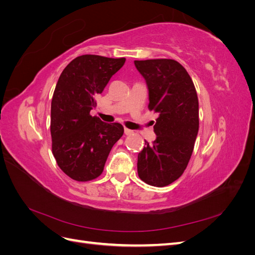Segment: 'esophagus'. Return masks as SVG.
<instances>
[{
    "label": "esophagus",
    "mask_w": 255,
    "mask_h": 255,
    "mask_svg": "<svg viewBox=\"0 0 255 255\" xmlns=\"http://www.w3.org/2000/svg\"><path fill=\"white\" fill-rule=\"evenodd\" d=\"M132 133H133L132 129H129V128H125V134H126V135H130Z\"/></svg>",
    "instance_id": "esophagus-1"
}]
</instances>
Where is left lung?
<instances>
[{"instance_id": "8db88e82", "label": "left lung", "mask_w": 255, "mask_h": 255, "mask_svg": "<svg viewBox=\"0 0 255 255\" xmlns=\"http://www.w3.org/2000/svg\"><path fill=\"white\" fill-rule=\"evenodd\" d=\"M149 90V110L158 113L156 139L138 153L137 171L152 186L171 184L186 169L199 130V102L192 80L173 59L135 60Z\"/></svg>"}]
</instances>
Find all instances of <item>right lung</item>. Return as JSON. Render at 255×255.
I'll list each match as a JSON object with an SVG mask.
<instances>
[{
  "label": "right lung",
  "mask_w": 255,
  "mask_h": 255,
  "mask_svg": "<svg viewBox=\"0 0 255 255\" xmlns=\"http://www.w3.org/2000/svg\"><path fill=\"white\" fill-rule=\"evenodd\" d=\"M125 63L126 58L82 55L59 76L51 104L52 151L59 168L75 181L101 174L113 145L125 132L120 123L90 116L96 97Z\"/></svg>",
  "instance_id": "right-lung-1"
}]
</instances>
